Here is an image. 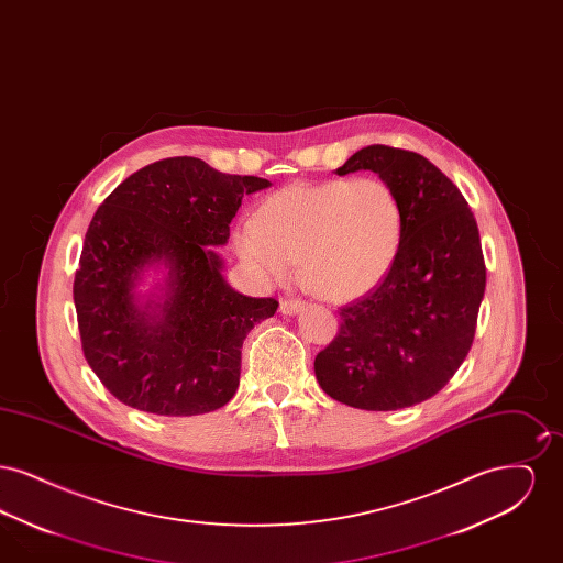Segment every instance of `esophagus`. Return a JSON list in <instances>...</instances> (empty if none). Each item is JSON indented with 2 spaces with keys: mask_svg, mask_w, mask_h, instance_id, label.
Returning a JSON list of instances; mask_svg holds the SVG:
<instances>
[{
  "mask_svg": "<svg viewBox=\"0 0 563 563\" xmlns=\"http://www.w3.org/2000/svg\"><path fill=\"white\" fill-rule=\"evenodd\" d=\"M303 306H306V301H301V299H283L280 301V312L294 317L297 312H301Z\"/></svg>",
  "mask_w": 563,
  "mask_h": 563,
  "instance_id": "1",
  "label": "esophagus"
}]
</instances>
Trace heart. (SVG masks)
<instances>
[{
    "instance_id": "b5f03b06",
    "label": "heart",
    "mask_w": 563,
    "mask_h": 563,
    "mask_svg": "<svg viewBox=\"0 0 563 563\" xmlns=\"http://www.w3.org/2000/svg\"><path fill=\"white\" fill-rule=\"evenodd\" d=\"M401 241L399 196L379 177L291 184L234 232L236 253L257 276L280 283L297 264L299 283L327 301L369 294L395 266Z\"/></svg>"
}]
</instances>
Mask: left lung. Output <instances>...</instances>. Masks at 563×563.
Here are the masks:
<instances>
[{"label":"left lung","mask_w":563,"mask_h":563,"mask_svg":"<svg viewBox=\"0 0 563 563\" xmlns=\"http://www.w3.org/2000/svg\"><path fill=\"white\" fill-rule=\"evenodd\" d=\"M374 170L397 191L399 257L374 291L340 308V333L314 358L322 390L356 409L393 411L434 397L473 346L485 294L475 214L432 162L369 145L338 175Z\"/></svg>","instance_id":"left-lung-1"}]
</instances>
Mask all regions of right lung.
Instances as JSON below:
<instances>
[{
	"mask_svg": "<svg viewBox=\"0 0 563 563\" xmlns=\"http://www.w3.org/2000/svg\"><path fill=\"white\" fill-rule=\"evenodd\" d=\"M269 186L177 156L143 166L97 209L74 301L84 356L118 401L156 416H198L234 397L242 342L278 301L234 291L211 246L230 239L242 196ZM161 265L159 294L141 300L142 272Z\"/></svg>",
	"mask_w": 563,
	"mask_h": 563,
	"instance_id": "obj_1",
	"label": "right lung"
}]
</instances>
